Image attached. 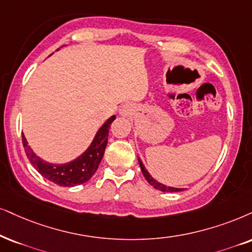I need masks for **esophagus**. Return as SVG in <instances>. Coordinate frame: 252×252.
Returning a JSON list of instances; mask_svg holds the SVG:
<instances>
[{"instance_id":"1","label":"esophagus","mask_w":252,"mask_h":252,"mask_svg":"<svg viewBox=\"0 0 252 252\" xmlns=\"http://www.w3.org/2000/svg\"><path fill=\"white\" fill-rule=\"evenodd\" d=\"M133 111H135V107H133L132 103H124L120 109V115L128 117L132 115Z\"/></svg>"}]
</instances>
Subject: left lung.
I'll return each instance as SVG.
<instances>
[{
  "label": "left lung",
  "mask_w": 252,
  "mask_h": 252,
  "mask_svg": "<svg viewBox=\"0 0 252 252\" xmlns=\"http://www.w3.org/2000/svg\"><path fill=\"white\" fill-rule=\"evenodd\" d=\"M138 163H139V166H141L143 176H144L146 181H148V183L151 185L152 187H155L156 189L161 190V192H180V190H184V189H176V187L166 186V185L159 183V181L156 180L155 178H152V176L149 173V171L146 170L145 166H144V164H143V161L139 158H138Z\"/></svg>",
  "instance_id": "8db88e82"
}]
</instances>
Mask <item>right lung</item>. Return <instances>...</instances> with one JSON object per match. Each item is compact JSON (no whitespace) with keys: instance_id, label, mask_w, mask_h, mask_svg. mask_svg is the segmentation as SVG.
<instances>
[{"instance_id":"add662e5","label":"right lung","mask_w":252,"mask_h":252,"mask_svg":"<svg viewBox=\"0 0 252 252\" xmlns=\"http://www.w3.org/2000/svg\"><path fill=\"white\" fill-rule=\"evenodd\" d=\"M57 51H59V49ZM115 119V115L110 116L95 133L91 145L80 156H78L68 163L53 164L38 157L33 152V150L29 146L27 138L22 133V141H23L25 154H27L32 166L47 180L63 187H73L82 185L87 183L94 176L98 165L102 160L104 150H106L108 143V132H109L110 124Z\"/></svg>"}]
</instances>
